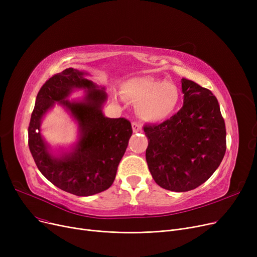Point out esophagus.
I'll use <instances>...</instances> for the list:
<instances>
[{
    "label": "esophagus",
    "mask_w": 257,
    "mask_h": 257,
    "mask_svg": "<svg viewBox=\"0 0 257 257\" xmlns=\"http://www.w3.org/2000/svg\"><path fill=\"white\" fill-rule=\"evenodd\" d=\"M132 130H133V132H141L142 131V126L139 124V123H137V121H133L132 123Z\"/></svg>",
    "instance_id": "esophagus-1"
}]
</instances>
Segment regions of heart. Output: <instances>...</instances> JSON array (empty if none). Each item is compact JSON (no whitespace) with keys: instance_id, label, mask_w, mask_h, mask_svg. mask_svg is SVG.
I'll list each match as a JSON object with an SVG mask.
<instances>
[{"instance_id":"heart-1","label":"heart","mask_w":257,"mask_h":257,"mask_svg":"<svg viewBox=\"0 0 257 257\" xmlns=\"http://www.w3.org/2000/svg\"><path fill=\"white\" fill-rule=\"evenodd\" d=\"M124 96L138 103V114L148 121H163L176 111L180 91L177 85L150 76L128 80L123 85Z\"/></svg>"}]
</instances>
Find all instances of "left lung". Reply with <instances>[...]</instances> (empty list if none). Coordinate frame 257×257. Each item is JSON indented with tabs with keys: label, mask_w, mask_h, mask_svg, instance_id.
I'll use <instances>...</instances> for the list:
<instances>
[{
	"label": "left lung",
	"mask_w": 257,
	"mask_h": 257,
	"mask_svg": "<svg viewBox=\"0 0 257 257\" xmlns=\"http://www.w3.org/2000/svg\"><path fill=\"white\" fill-rule=\"evenodd\" d=\"M183 106L159 125L145 126L146 160L155 182L172 192L204 183L226 152V128L217 98L192 80L181 79Z\"/></svg>",
	"instance_id": "8db88e82"
}]
</instances>
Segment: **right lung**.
Listing matches in <instances>:
<instances>
[{"instance_id": "obj_1", "label": "right lung", "mask_w": 257, "mask_h": 257, "mask_svg": "<svg viewBox=\"0 0 257 257\" xmlns=\"http://www.w3.org/2000/svg\"><path fill=\"white\" fill-rule=\"evenodd\" d=\"M85 75L70 67L47 80L37 93L28 128L29 149L40 173L60 190L83 197L111 186L132 136L128 119L104 115L107 93ZM75 89L87 90L84 99L66 100ZM56 101L70 111L79 128V141L71 153L60 157L51 154L40 134L43 115Z\"/></svg>"}]
</instances>
